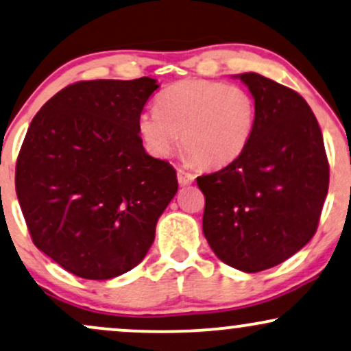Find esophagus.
<instances>
[{
  "label": "esophagus",
  "mask_w": 351,
  "mask_h": 351,
  "mask_svg": "<svg viewBox=\"0 0 351 351\" xmlns=\"http://www.w3.org/2000/svg\"><path fill=\"white\" fill-rule=\"evenodd\" d=\"M176 176H178V183L181 184V186H186V184H191L194 181L193 173H189L186 170H181V168L176 171Z\"/></svg>",
  "instance_id": "esophagus-1"
}]
</instances>
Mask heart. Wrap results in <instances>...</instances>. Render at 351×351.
<instances>
[{"mask_svg":"<svg viewBox=\"0 0 351 351\" xmlns=\"http://www.w3.org/2000/svg\"><path fill=\"white\" fill-rule=\"evenodd\" d=\"M255 122V98L243 86L188 78L160 93L157 109L141 112L137 129L155 157H168L181 138L191 162L219 168L243 154Z\"/></svg>","mask_w":351,"mask_h":351,"instance_id":"heart-1","label":"heart"}]
</instances>
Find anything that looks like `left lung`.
<instances>
[{"mask_svg": "<svg viewBox=\"0 0 351 351\" xmlns=\"http://www.w3.org/2000/svg\"><path fill=\"white\" fill-rule=\"evenodd\" d=\"M256 103L247 149L210 175L202 232L232 268L258 273L301 250L317 230L328 191V162L314 112L299 93L258 73H242Z\"/></svg>", "mask_w": 351, "mask_h": 351, "instance_id": "left-lung-1", "label": "left lung"}]
</instances>
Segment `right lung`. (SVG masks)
Returning <instances> with one entry per match:
<instances>
[{
	"label": "right lung",
	"mask_w": 351,
	"mask_h": 351,
	"mask_svg": "<svg viewBox=\"0 0 351 351\" xmlns=\"http://www.w3.org/2000/svg\"><path fill=\"white\" fill-rule=\"evenodd\" d=\"M157 80H91L52 96L29 125L16 194L39 250L84 280L137 267L176 191V171L150 157L137 121Z\"/></svg>",
	"instance_id": "add662e5"
}]
</instances>
